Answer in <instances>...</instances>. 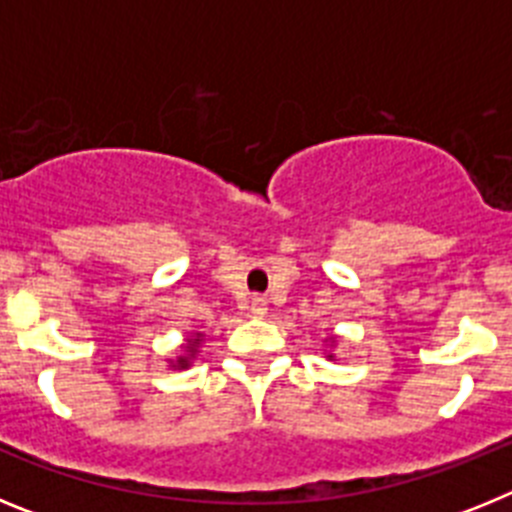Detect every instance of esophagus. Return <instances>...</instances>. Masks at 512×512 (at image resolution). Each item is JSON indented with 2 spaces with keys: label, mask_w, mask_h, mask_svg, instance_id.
Instances as JSON below:
<instances>
[{
  "label": "esophagus",
  "mask_w": 512,
  "mask_h": 512,
  "mask_svg": "<svg viewBox=\"0 0 512 512\" xmlns=\"http://www.w3.org/2000/svg\"><path fill=\"white\" fill-rule=\"evenodd\" d=\"M266 310H269V307H266L264 297H253V300H251V315H253V318H264Z\"/></svg>",
  "instance_id": "esophagus-1"
}]
</instances>
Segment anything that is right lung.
I'll use <instances>...</instances> for the list:
<instances>
[{"label": "right lung", "mask_w": 512, "mask_h": 512, "mask_svg": "<svg viewBox=\"0 0 512 512\" xmlns=\"http://www.w3.org/2000/svg\"><path fill=\"white\" fill-rule=\"evenodd\" d=\"M197 343H200V336L197 338H192V341H189V354H194V351H197ZM176 364H179V369H184V366H189V356H179V359H176Z\"/></svg>", "instance_id": "add662e5"}]
</instances>
